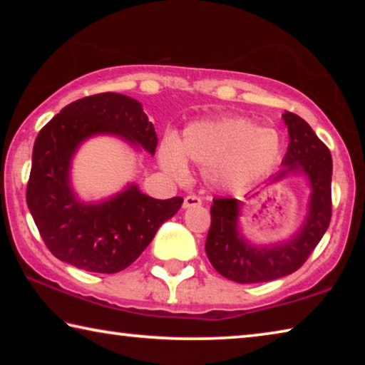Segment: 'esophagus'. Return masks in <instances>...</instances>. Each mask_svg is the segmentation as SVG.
<instances>
[{"instance_id": "1", "label": "esophagus", "mask_w": 365, "mask_h": 365, "mask_svg": "<svg viewBox=\"0 0 365 365\" xmlns=\"http://www.w3.org/2000/svg\"><path fill=\"white\" fill-rule=\"evenodd\" d=\"M202 200L200 196L196 195H188L187 197L183 200V207H193V206H201Z\"/></svg>"}]
</instances>
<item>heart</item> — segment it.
Listing matches in <instances>:
<instances>
[{
	"label": "heart",
	"mask_w": 365,
	"mask_h": 365,
	"mask_svg": "<svg viewBox=\"0 0 365 365\" xmlns=\"http://www.w3.org/2000/svg\"><path fill=\"white\" fill-rule=\"evenodd\" d=\"M280 158L279 133L237 117L191 123L178 143L168 140L160 148V163L174 177H187L188 159L207 168L214 183L230 188L267 175Z\"/></svg>",
	"instance_id": "b5f03b06"
}]
</instances>
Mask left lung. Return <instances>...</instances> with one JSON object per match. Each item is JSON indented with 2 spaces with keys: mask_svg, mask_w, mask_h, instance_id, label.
Masks as SVG:
<instances>
[{
  "mask_svg": "<svg viewBox=\"0 0 365 365\" xmlns=\"http://www.w3.org/2000/svg\"><path fill=\"white\" fill-rule=\"evenodd\" d=\"M289 133L283 169L272 182L302 170L312 187L309 215L292 242L272 248H255L237 230L238 200L215 197L211 206V227L206 238V255L212 267L237 283H261L293 274L316 250L331 219V154L309 123L289 110L283 114Z\"/></svg>",
  "mask_w": 365,
  "mask_h": 365,
  "instance_id": "1",
  "label": "left lung"
}]
</instances>
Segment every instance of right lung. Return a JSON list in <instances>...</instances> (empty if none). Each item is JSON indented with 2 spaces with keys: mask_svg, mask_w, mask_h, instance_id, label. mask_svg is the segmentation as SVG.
Returning <instances> with one entry per match:
<instances>
[{
  "mask_svg": "<svg viewBox=\"0 0 365 365\" xmlns=\"http://www.w3.org/2000/svg\"><path fill=\"white\" fill-rule=\"evenodd\" d=\"M96 133L120 135L156 153L154 125L137 100L110 91L85 96L67 104L36 137L27 206L53 256L86 272L115 274L145 251L183 197L154 200L133 185L101 205L78 202L69 185L71 159Z\"/></svg>",
  "mask_w": 365,
  "mask_h": 365,
  "instance_id": "right-lung-1",
  "label": "right lung"
}]
</instances>
